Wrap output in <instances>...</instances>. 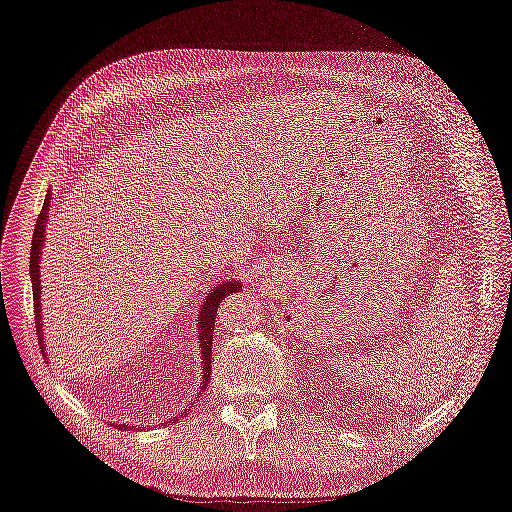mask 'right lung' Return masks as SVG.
<instances>
[{"label":"right lung","instance_id":"1","mask_svg":"<svg viewBox=\"0 0 512 512\" xmlns=\"http://www.w3.org/2000/svg\"><path fill=\"white\" fill-rule=\"evenodd\" d=\"M51 203V190L44 198V207L38 215V222L34 228V239H32V254H29V275H32V290H34V307H36V329L40 337V348L42 354L46 356V346H44V333H42V303H40V258H42V245H44V232L46 224H49V205ZM232 292H241V282L239 280H224L218 286H213V290L207 294V299L200 303V312H198V350L200 356H203V384H200V391L205 389L211 378V344H213V327H215V314H218L220 303ZM194 406V404H192ZM185 416V412H181ZM177 416V418H181ZM175 418V421H177ZM170 423V421H168ZM121 429H128V425H119Z\"/></svg>","mask_w":512,"mask_h":512}]
</instances>
